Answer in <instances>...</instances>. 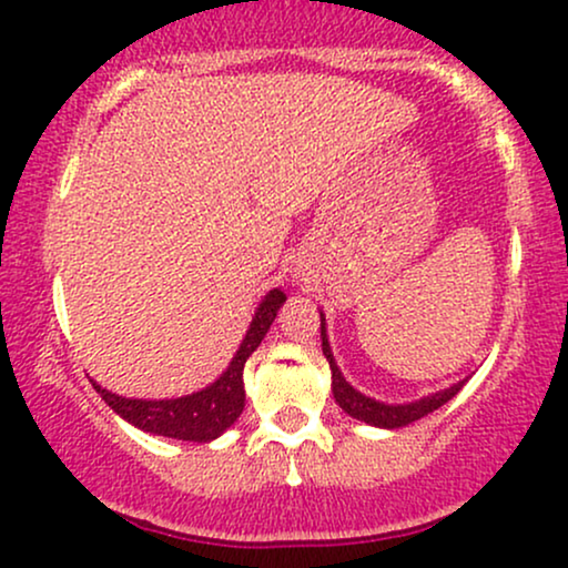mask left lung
Returning <instances> with one entry per match:
<instances>
[{
  "label": "left lung",
  "mask_w": 568,
  "mask_h": 568,
  "mask_svg": "<svg viewBox=\"0 0 568 568\" xmlns=\"http://www.w3.org/2000/svg\"><path fill=\"white\" fill-rule=\"evenodd\" d=\"M320 329H322V354L327 356L329 369H333V396H335L337 404H341L343 412H346L348 416H354V419L367 422V425L387 427V429L406 427V425H412V422L422 419V416L433 414L435 408H440L443 404H448V400L454 398L456 393L464 387V383H456L454 387H448V390L435 393V396L416 400V404H404V406L379 404V400H372L367 396H362V393L354 390V387H351L346 379H343L333 354H329V343H327V335H325V320H322Z\"/></svg>",
  "instance_id": "1"
}]
</instances>
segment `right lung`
Here are the masks:
<instances>
[{
  "label": "right lung",
  "mask_w": 568,
  "mask_h": 568,
  "mask_svg": "<svg viewBox=\"0 0 568 568\" xmlns=\"http://www.w3.org/2000/svg\"><path fill=\"white\" fill-rule=\"evenodd\" d=\"M285 293L283 291H270L260 304L254 322H251L246 337H243L239 354L231 362L225 375L217 383L206 387V390L193 393L185 398H172V400H139V398H123L114 396V393L97 387V393L106 400V406H112L123 419L131 422L143 433H154L164 437H178V440H193V443H206L225 433L227 427L239 419L243 412V364L246 358L260 348L262 337L267 335V329L277 317V308L283 306Z\"/></svg>",
  "instance_id": "add662e5"
}]
</instances>
